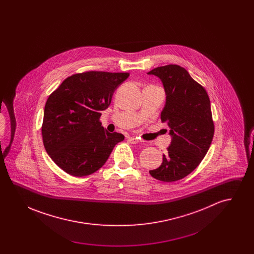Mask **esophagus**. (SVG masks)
I'll return each mask as SVG.
<instances>
[{
	"instance_id": "esophagus-1",
	"label": "esophagus",
	"mask_w": 254,
	"mask_h": 254,
	"mask_svg": "<svg viewBox=\"0 0 254 254\" xmlns=\"http://www.w3.org/2000/svg\"><path fill=\"white\" fill-rule=\"evenodd\" d=\"M128 142L129 143H131V144H137V143H139L141 140L140 139H138L137 137H128Z\"/></svg>"
}]
</instances>
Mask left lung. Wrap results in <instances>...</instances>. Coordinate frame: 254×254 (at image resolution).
I'll return each instance as SVG.
<instances>
[{"instance_id": "obj_1", "label": "left lung", "mask_w": 254, "mask_h": 254, "mask_svg": "<svg viewBox=\"0 0 254 254\" xmlns=\"http://www.w3.org/2000/svg\"><path fill=\"white\" fill-rule=\"evenodd\" d=\"M148 74L159 77L167 94L161 121L172 137L163 163L150 175L160 181L181 180L196 169L210 146L214 123L205 87L178 64L158 66Z\"/></svg>"}]
</instances>
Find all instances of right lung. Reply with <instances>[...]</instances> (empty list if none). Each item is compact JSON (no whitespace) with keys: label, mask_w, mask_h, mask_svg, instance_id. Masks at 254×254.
Segmentation results:
<instances>
[{"label":"right lung","mask_w":254,"mask_h":254,"mask_svg":"<svg viewBox=\"0 0 254 254\" xmlns=\"http://www.w3.org/2000/svg\"><path fill=\"white\" fill-rule=\"evenodd\" d=\"M129 73L85 71L67 77L45 106L42 136L53 162L66 173L83 177L101 169L121 133L107 131L100 117L115 89Z\"/></svg>","instance_id":"add662e5"}]
</instances>
